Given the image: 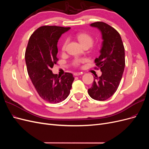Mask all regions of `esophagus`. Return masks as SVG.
Segmentation results:
<instances>
[{
    "label": "esophagus",
    "mask_w": 149,
    "mask_h": 149,
    "mask_svg": "<svg viewBox=\"0 0 149 149\" xmlns=\"http://www.w3.org/2000/svg\"><path fill=\"white\" fill-rule=\"evenodd\" d=\"M81 74H83V73H82V72H75V73L74 74V75L75 76L80 75H81Z\"/></svg>",
    "instance_id": "1"
}]
</instances>
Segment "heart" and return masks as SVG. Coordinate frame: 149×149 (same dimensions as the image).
Segmentation results:
<instances>
[{"label": "heart", "mask_w": 149, "mask_h": 149, "mask_svg": "<svg viewBox=\"0 0 149 149\" xmlns=\"http://www.w3.org/2000/svg\"><path fill=\"white\" fill-rule=\"evenodd\" d=\"M77 38L80 42V44L84 46H92L93 42V38L90 35L88 34L87 33H79L76 35ZM68 40H65L63 42H62L61 49L62 51H64L65 49V47L67 45H68ZM81 62V61L80 59H76L74 61L75 65H79Z\"/></svg>", "instance_id": "heart-1"}]
</instances>
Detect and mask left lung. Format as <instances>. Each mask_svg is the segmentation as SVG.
Instances as JSON below:
<instances>
[{
	"mask_svg": "<svg viewBox=\"0 0 149 149\" xmlns=\"http://www.w3.org/2000/svg\"><path fill=\"white\" fill-rule=\"evenodd\" d=\"M90 26L98 28L102 33L100 55L95 62L102 74L99 77H94L88 93L94 100L104 101L116 92L122 79L125 67L124 47L119 33L108 24L98 22Z\"/></svg>",
	"mask_w": 149,
	"mask_h": 149,
	"instance_id": "obj_1",
	"label": "left lung"
}]
</instances>
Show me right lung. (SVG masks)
<instances>
[{
  "mask_svg": "<svg viewBox=\"0 0 149 149\" xmlns=\"http://www.w3.org/2000/svg\"><path fill=\"white\" fill-rule=\"evenodd\" d=\"M70 29V27L41 26L30 36L26 49L28 74L40 97L51 103H58L68 97L74 80L70 73L57 77L51 70L58 61L57 42Z\"/></svg>",
  "mask_w": 149,
  "mask_h": 149,
  "instance_id": "1",
  "label": "right lung"
}]
</instances>
